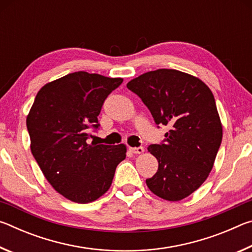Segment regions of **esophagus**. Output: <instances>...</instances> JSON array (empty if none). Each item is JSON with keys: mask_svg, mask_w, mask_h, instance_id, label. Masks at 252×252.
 <instances>
[{"mask_svg": "<svg viewBox=\"0 0 252 252\" xmlns=\"http://www.w3.org/2000/svg\"><path fill=\"white\" fill-rule=\"evenodd\" d=\"M130 151L132 153H135V155H140V153L144 152V148L143 147H138V148H130Z\"/></svg>", "mask_w": 252, "mask_h": 252, "instance_id": "obj_1", "label": "esophagus"}]
</instances>
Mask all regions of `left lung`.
<instances>
[{
  "instance_id": "8db88e82",
  "label": "left lung",
  "mask_w": 252,
  "mask_h": 252,
  "mask_svg": "<svg viewBox=\"0 0 252 252\" xmlns=\"http://www.w3.org/2000/svg\"><path fill=\"white\" fill-rule=\"evenodd\" d=\"M150 110L158 126L170 127L148 151L157 158V173L147 179L153 193L179 201L206 181L222 141V125L210 89L185 72L159 69L126 84Z\"/></svg>"
}]
</instances>
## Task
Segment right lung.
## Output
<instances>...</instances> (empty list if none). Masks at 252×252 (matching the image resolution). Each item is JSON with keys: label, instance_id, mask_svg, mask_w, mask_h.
Returning <instances> with one entry per match:
<instances>
[{"label": "right lung", "instance_id": "1", "mask_svg": "<svg viewBox=\"0 0 252 252\" xmlns=\"http://www.w3.org/2000/svg\"><path fill=\"white\" fill-rule=\"evenodd\" d=\"M122 82L84 71L70 73L41 88L28 114L34 159L50 185L71 201L99 199L126 159L125 144L88 141L89 129L100 126L97 116L104 100Z\"/></svg>", "mask_w": 252, "mask_h": 252}]
</instances>
